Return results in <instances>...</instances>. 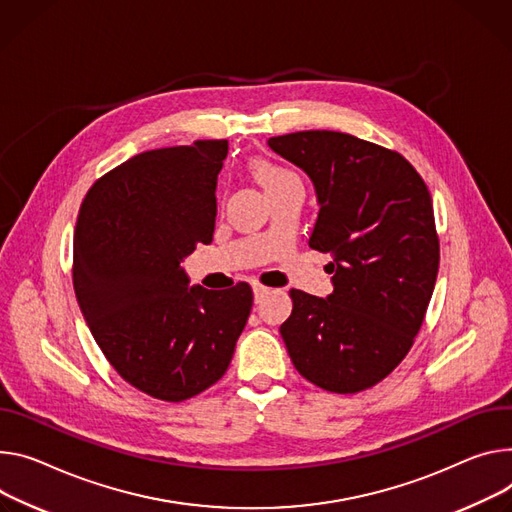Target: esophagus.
Masks as SVG:
<instances>
[{
  "label": "esophagus",
  "instance_id": "obj_1",
  "mask_svg": "<svg viewBox=\"0 0 512 512\" xmlns=\"http://www.w3.org/2000/svg\"><path fill=\"white\" fill-rule=\"evenodd\" d=\"M253 294H255V302H261L269 294V288H265L261 284H253Z\"/></svg>",
  "mask_w": 512,
  "mask_h": 512
}]
</instances>
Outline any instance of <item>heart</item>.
<instances>
[{"mask_svg":"<svg viewBox=\"0 0 512 512\" xmlns=\"http://www.w3.org/2000/svg\"><path fill=\"white\" fill-rule=\"evenodd\" d=\"M251 169H253L255 177L263 183L265 190H271V188H275V185H280L282 181H286V179H290V177H296V175L290 173L288 169H284V167H280V165H275L273 161L263 159V157L255 159L253 165H251Z\"/></svg>","mask_w":512,"mask_h":512,"instance_id":"heart-1","label":"heart"}]
</instances>
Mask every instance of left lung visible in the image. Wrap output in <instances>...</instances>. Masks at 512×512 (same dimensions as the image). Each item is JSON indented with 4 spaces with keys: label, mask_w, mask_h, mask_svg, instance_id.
Instances as JSON below:
<instances>
[{
    "label": "left lung",
    "mask_w": 512,
    "mask_h": 512,
    "mask_svg": "<svg viewBox=\"0 0 512 512\" xmlns=\"http://www.w3.org/2000/svg\"><path fill=\"white\" fill-rule=\"evenodd\" d=\"M267 145L312 179L320 210L308 245L333 255L329 298L290 290L280 333L292 363L327 392L367 390L408 355L433 296L439 237L427 183L400 153L347 132Z\"/></svg>",
    "instance_id": "8db88e82"
}]
</instances>
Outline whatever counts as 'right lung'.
I'll use <instances>...</instances> for the list:
<instances>
[{
	"instance_id": "obj_1",
	"label": "right lung",
	"mask_w": 512,
	"mask_h": 512,
	"mask_svg": "<svg viewBox=\"0 0 512 512\" xmlns=\"http://www.w3.org/2000/svg\"><path fill=\"white\" fill-rule=\"evenodd\" d=\"M226 141L155 149L102 175L83 198L73 288L118 376L157 400L183 402L228 369L253 290L190 288L179 267L210 245Z\"/></svg>"
}]
</instances>
